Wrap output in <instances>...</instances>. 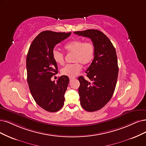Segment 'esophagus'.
<instances>
[{
    "instance_id": "34e87169",
    "label": "esophagus",
    "mask_w": 146,
    "mask_h": 146,
    "mask_svg": "<svg viewBox=\"0 0 146 146\" xmlns=\"http://www.w3.org/2000/svg\"><path fill=\"white\" fill-rule=\"evenodd\" d=\"M75 79V78H73V77H69L70 81H71V80H73V79Z\"/></svg>"
}]
</instances>
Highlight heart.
<instances>
[{"mask_svg": "<svg viewBox=\"0 0 146 146\" xmlns=\"http://www.w3.org/2000/svg\"><path fill=\"white\" fill-rule=\"evenodd\" d=\"M64 49L68 53H74L73 64H67L61 70V73L64 76L74 77L82 70L81 63L87 66L93 61L94 57V46L91 41L84 42L82 40H75L70 41L64 46ZM52 57L57 64L62 65L64 62V54L58 50H53Z\"/></svg>", "mask_w": 146, "mask_h": 146, "instance_id": "heart-1", "label": "heart"}]
</instances>
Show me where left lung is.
Segmentation results:
<instances>
[{"label":"left lung","instance_id":"obj_1","mask_svg":"<svg viewBox=\"0 0 146 146\" xmlns=\"http://www.w3.org/2000/svg\"><path fill=\"white\" fill-rule=\"evenodd\" d=\"M74 33L90 38L94 46V59L85 72L91 82L79 76L78 91L80 105L85 110L98 111L110 100L115 88L118 73L115 48L100 31L88 29Z\"/></svg>","mask_w":146,"mask_h":146}]
</instances>
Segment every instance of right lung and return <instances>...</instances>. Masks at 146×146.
<instances>
[{"label": "right lung", "mask_w": 146, "mask_h": 146, "mask_svg": "<svg viewBox=\"0 0 146 146\" xmlns=\"http://www.w3.org/2000/svg\"><path fill=\"white\" fill-rule=\"evenodd\" d=\"M71 32L42 31L32 41L26 57L27 80L29 90L36 103L44 110L53 112L64 104L69 78L61 76L56 83L51 78L58 73L57 64L52 52L55 46L67 38Z\"/></svg>", "instance_id": "1"}]
</instances>
